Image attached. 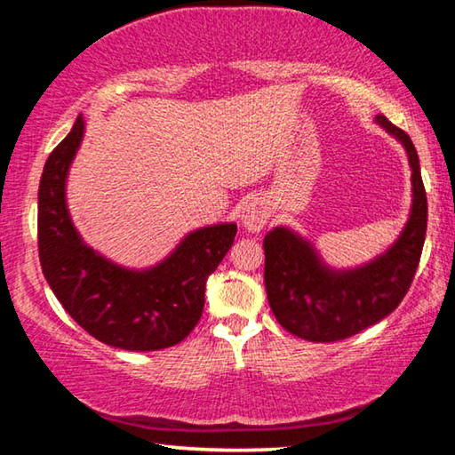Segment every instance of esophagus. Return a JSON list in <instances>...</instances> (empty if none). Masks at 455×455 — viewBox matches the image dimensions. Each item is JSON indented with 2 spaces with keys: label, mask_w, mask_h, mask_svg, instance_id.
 Masks as SVG:
<instances>
[{
  "label": "esophagus",
  "mask_w": 455,
  "mask_h": 455,
  "mask_svg": "<svg viewBox=\"0 0 455 455\" xmlns=\"http://www.w3.org/2000/svg\"><path fill=\"white\" fill-rule=\"evenodd\" d=\"M268 217H271V211H268L267 203H263V200H251V203L244 204L241 212V222L249 233H260L267 227Z\"/></svg>",
  "instance_id": "1"
}]
</instances>
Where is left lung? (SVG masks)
<instances>
[{"mask_svg":"<svg viewBox=\"0 0 455 455\" xmlns=\"http://www.w3.org/2000/svg\"><path fill=\"white\" fill-rule=\"evenodd\" d=\"M377 124L403 144L411 166V214L395 244L369 265L331 271L313 246L292 230L276 227L265 236L268 305L289 333L307 341H341L379 323L403 301L418 271L427 228L418 150L411 138L381 114Z\"/></svg>","mask_w":455,"mask_h":455,"instance_id":"8db88e82","label":"left lung"}]
</instances>
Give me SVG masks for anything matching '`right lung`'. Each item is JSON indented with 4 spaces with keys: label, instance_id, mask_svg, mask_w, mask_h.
<instances>
[{
    "label": "right lung",
    "instance_id": "obj_1",
    "mask_svg": "<svg viewBox=\"0 0 455 455\" xmlns=\"http://www.w3.org/2000/svg\"><path fill=\"white\" fill-rule=\"evenodd\" d=\"M84 136L72 132L45 160L37 192V251L61 307L98 341L126 351L172 347L190 335L204 309L209 275L235 243L236 225L198 228L163 263L130 271L84 244L66 206V176Z\"/></svg>",
    "mask_w": 455,
    "mask_h": 455
}]
</instances>
